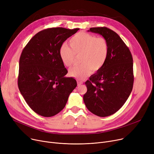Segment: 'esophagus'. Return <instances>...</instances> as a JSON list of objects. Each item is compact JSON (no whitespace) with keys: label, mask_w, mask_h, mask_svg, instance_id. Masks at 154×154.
<instances>
[{"label":"esophagus","mask_w":154,"mask_h":154,"mask_svg":"<svg viewBox=\"0 0 154 154\" xmlns=\"http://www.w3.org/2000/svg\"><path fill=\"white\" fill-rule=\"evenodd\" d=\"M83 84V82L82 81H80V80H77V85H81Z\"/></svg>","instance_id":"1"}]
</instances>
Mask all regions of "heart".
I'll use <instances>...</instances> for the list:
<instances>
[{"label": "heart", "instance_id": "1", "mask_svg": "<svg viewBox=\"0 0 154 154\" xmlns=\"http://www.w3.org/2000/svg\"><path fill=\"white\" fill-rule=\"evenodd\" d=\"M70 45L63 44L59 51L62 62L67 67L74 63L76 55L82 64L70 69L72 77L82 80L89 75L91 69L99 70L105 63L109 53V44L102 37L81 32L70 40Z\"/></svg>", "mask_w": 154, "mask_h": 154}]
</instances>
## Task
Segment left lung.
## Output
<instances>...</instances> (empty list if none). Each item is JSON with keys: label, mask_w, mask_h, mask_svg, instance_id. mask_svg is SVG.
<instances>
[{"label": "left lung", "mask_w": 154, "mask_h": 154, "mask_svg": "<svg viewBox=\"0 0 154 154\" xmlns=\"http://www.w3.org/2000/svg\"><path fill=\"white\" fill-rule=\"evenodd\" d=\"M88 32L101 35L109 44L103 66L85 82L84 95L86 107L92 114L107 117L123 106L133 88V59L119 35L107 27H93Z\"/></svg>", "instance_id": "obj_1"}]
</instances>
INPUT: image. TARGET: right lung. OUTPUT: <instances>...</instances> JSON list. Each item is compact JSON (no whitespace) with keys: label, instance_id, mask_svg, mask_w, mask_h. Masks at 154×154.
Returning a JSON list of instances; mask_svg holds the SVG:
<instances>
[{"label":"right lung","instance_id":"add662e5","mask_svg":"<svg viewBox=\"0 0 154 154\" xmlns=\"http://www.w3.org/2000/svg\"><path fill=\"white\" fill-rule=\"evenodd\" d=\"M79 29H47L32 37L19 60L18 87L28 106L37 114L52 117L66 106L77 87L72 77H66L59 51L63 42Z\"/></svg>","mask_w":154,"mask_h":154}]
</instances>
